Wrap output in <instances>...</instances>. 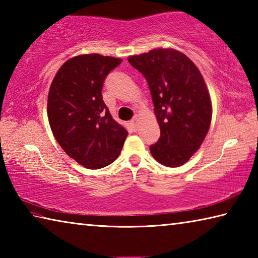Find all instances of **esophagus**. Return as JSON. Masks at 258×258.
Here are the masks:
<instances>
[{
    "mask_svg": "<svg viewBox=\"0 0 258 258\" xmlns=\"http://www.w3.org/2000/svg\"><path fill=\"white\" fill-rule=\"evenodd\" d=\"M138 124H139V117L135 116V117H133L132 119H131V125H132L134 128H137Z\"/></svg>",
    "mask_w": 258,
    "mask_h": 258,
    "instance_id": "obj_1",
    "label": "esophagus"
}]
</instances>
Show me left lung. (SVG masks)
Instances as JSON below:
<instances>
[{"label": "left lung", "instance_id": "8db88e82", "mask_svg": "<svg viewBox=\"0 0 258 258\" xmlns=\"http://www.w3.org/2000/svg\"><path fill=\"white\" fill-rule=\"evenodd\" d=\"M149 85L160 127L150 152L167 167L185 164L206 138L212 121V101L197 66L174 49H154L128 56Z\"/></svg>", "mask_w": 258, "mask_h": 258}]
</instances>
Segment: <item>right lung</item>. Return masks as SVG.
<instances>
[{"label":"right lung","mask_w":258,"mask_h":258,"mask_svg":"<svg viewBox=\"0 0 258 258\" xmlns=\"http://www.w3.org/2000/svg\"><path fill=\"white\" fill-rule=\"evenodd\" d=\"M121 59L98 53L67 60L51 83L47 118L56 142L78 164L106 167L119 156L127 131L102 100L103 81Z\"/></svg>","instance_id":"1"}]
</instances>
